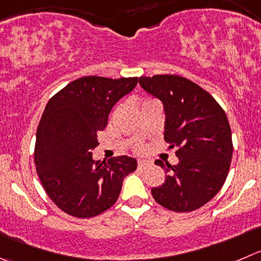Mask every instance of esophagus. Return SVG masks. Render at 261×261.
Listing matches in <instances>:
<instances>
[{"mask_svg": "<svg viewBox=\"0 0 261 261\" xmlns=\"http://www.w3.org/2000/svg\"><path fill=\"white\" fill-rule=\"evenodd\" d=\"M149 164H150V162L145 161V159H139V161H138L139 168H144V167H148Z\"/></svg>", "mask_w": 261, "mask_h": 261, "instance_id": "esophagus-1", "label": "esophagus"}]
</instances>
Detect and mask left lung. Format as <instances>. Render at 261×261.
<instances>
[{"instance_id": "8db88e82", "label": "left lung", "mask_w": 261, "mask_h": 261, "mask_svg": "<svg viewBox=\"0 0 261 261\" xmlns=\"http://www.w3.org/2000/svg\"><path fill=\"white\" fill-rule=\"evenodd\" d=\"M145 92L163 103L164 140L176 146L178 163L162 161L166 181L151 189L154 200L172 212H192L216 196L231 166L233 145L228 118L206 90L178 75L139 77Z\"/></svg>"}]
</instances>
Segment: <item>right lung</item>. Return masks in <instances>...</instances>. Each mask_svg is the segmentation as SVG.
Masks as SVG:
<instances>
[{"instance_id": "obj_1", "label": "right lung", "mask_w": 261, "mask_h": 261, "mask_svg": "<svg viewBox=\"0 0 261 261\" xmlns=\"http://www.w3.org/2000/svg\"><path fill=\"white\" fill-rule=\"evenodd\" d=\"M138 84V77L74 80L48 100L35 140L37 173L50 200L76 218H92L117 201L123 178L138 162L131 156L94 161L97 134L113 106Z\"/></svg>"}]
</instances>
